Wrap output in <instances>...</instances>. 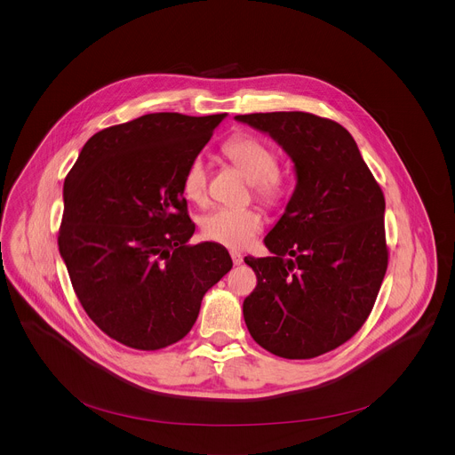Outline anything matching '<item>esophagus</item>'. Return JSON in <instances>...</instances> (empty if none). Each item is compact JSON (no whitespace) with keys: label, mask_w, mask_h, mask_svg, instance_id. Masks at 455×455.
<instances>
[{"label":"esophagus","mask_w":455,"mask_h":455,"mask_svg":"<svg viewBox=\"0 0 455 455\" xmlns=\"http://www.w3.org/2000/svg\"><path fill=\"white\" fill-rule=\"evenodd\" d=\"M230 257H232V263L237 267L243 263V253L241 251H230Z\"/></svg>","instance_id":"esophagus-1"}]
</instances>
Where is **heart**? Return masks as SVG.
I'll return each instance as SVG.
<instances>
[{"label":"heart","instance_id":"b5f03b06","mask_svg":"<svg viewBox=\"0 0 455 455\" xmlns=\"http://www.w3.org/2000/svg\"><path fill=\"white\" fill-rule=\"evenodd\" d=\"M223 153L253 183L259 198L275 204L284 196V183L277 172V156L267 144L248 135H234L223 144ZM181 190L185 198L194 204L205 202L207 165L204 156H194L185 167ZM200 225L207 239L230 248H243L263 228V216L255 209L218 207L205 214Z\"/></svg>","mask_w":455,"mask_h":455}]
</instances>
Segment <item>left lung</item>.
Masks as SVG:
<instances>
[{
	"instance_id": "8db88e82",
	"label": "left lung",
	"mask_w": 455,
	"mask_h": 455,
	"mask_svg": "<svg viewBox=\"0 0 455 455\" xmlns=\"http://www.w3.org/2000/svg\"><path fill=\"white\" fill-rule=\"evenodd\" d=\"M291 158L297 185L265 237L272 257H244L257 275L243 302L251 339L267 351L315 358L367 320L387 272L385 198L355 139L304 111L237 115Z\"/></svg>"
}]
</instances>
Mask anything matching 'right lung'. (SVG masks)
Wrapping results in <instances>:
<instances>
[{"instance_id":"right-lung-1","label":"right lung","mask_w":455,"mask_h":455,"mask_svg":"<svg viewBox=\"0 0 455 455\" xmlns=\"http://www.w3.org/2000/svg\"><path fill=\"white\" fill-rule=\"evenodd\" d=\"M227 113H149L95 133L64 180L59 251L79 302L140 351L181 340L204 295L232 268L225 246L187 244L181 180Z\"/></svg>"}]
</instances>
